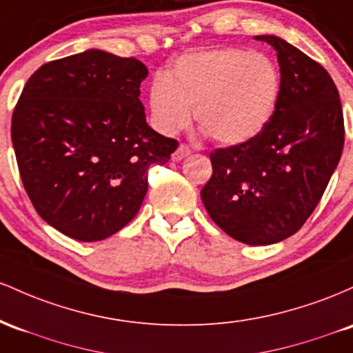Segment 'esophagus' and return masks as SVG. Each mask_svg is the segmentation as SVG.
Masks as SVG:
<instances>
[{"instance_id": "esophagus-1", "label": "esophagus", "mask_w": 353, "mask_h": 353, "mask_svg": "<svg viewBox=\"0 0 353 353\" xmlns=\"http://www.w3.org/2000/svg\"><path fill=\"white\" fill-rule=\"evenodd\" d=\"M190 153H192V150H190V146H187V145H180V146H178V148L175 150V152H173L172 160H173V161H180V160H183L185 157H188Z\"/></svg>"}]
</instances>
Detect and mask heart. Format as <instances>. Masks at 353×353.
Here are the masks:
<instances>
[{"label": "heart", "mask_w": 353, "mask_h": 353, "mask_svg": "<svg viewBox=\"0 0 353 353\" xmlns=\"http://www.w3.org/2000/svg\"><path fill=\"white\" fill-rule=\"evenodd\" d=\"M282 94V74L268 54L216 48L183 54L150 86L152 125L160 133L196 123L221 145H243L270 123Z\"/></svg>", "instance_id": "1"}]
</instances>
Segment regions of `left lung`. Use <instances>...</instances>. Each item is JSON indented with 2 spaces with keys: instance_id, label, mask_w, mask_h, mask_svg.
<instances>
[{
  "instance_id": "obj_1",
  "label": "left lung",
  "mask_w": 353,
  "mask_h": 353,
  "mask_svg": "<svg viewBox=\"0 0 353 353\" xmlns=\"http://www.w3.org/2000/svg\"><path fill=\"white\" fill-rule=\"evenodd\" d=\"M255 39L276 51L279 106L252 141L210 153L213 175L200 195L210 219L232 239L272 245L299 232L319 205L342 157L345 130L327 70L282 38Z\"/></svg>"
}]
</instances>
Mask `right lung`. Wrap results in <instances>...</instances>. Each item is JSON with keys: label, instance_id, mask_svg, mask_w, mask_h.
<instances>
[{"label": "right lung", "instance_id": "obj_1", "mask_svg": "<svg viewBox=\"0 0 353 353\" xmlns=\"http://www.w3.org/2000/svg\"><path fill=\"white\" fill-rule=\"evenodd\" d=\"M148 70L101 50L31 74L11 118L19 175L38 215L63 235L105 240L133 220L148 168L178 141L150 128L140 85Z\"/></svg>", "mask_w": 353, "mask_h": 353}]
</instances>
